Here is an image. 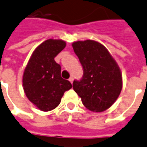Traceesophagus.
<instances>
[{"instance_id": "obj_1", "label": "esophagus", "mask_w": 147, "mask_h": 147, "mask_svg": "<svg viewBox=\"0 0 147 147\" xmlns=\"http://www.w3.org/2000/svg\"><path fill=\"white\" fill-rule=\"evenodd\" d=\"M69 81L71 83H73V82H74V78H73V77H70V78H69Z\"/></svg>"}]
</instances>
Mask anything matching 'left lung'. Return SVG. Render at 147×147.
I'll list each match as a JSON object with an SVG mask.
<instances>
[{"mask_svg":"<svg viewBox=\"0 0 147 147\" xmlns=\"http://www.w3.org/2000/svg\"><path fill=\"white\" fill-rule=\"evenodd\" d=\"M73 48L83 68L80 81L73 88L86 108L95 113L109 108L121 94L122 74L108 49L99 42L87 39L74 42Z\"/></svg>","mask_w":147,"mask_h":147,"instance_id":"8db88e82","label":"left lung"}]
</instances>
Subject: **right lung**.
<instances>
[{
    "label": "right lung",
    "instance_id": "right-lung-1",
    "mask_svg": "<svg viewBox=\"0 0 147 147\" xmlns=\"http://www.w3.org/2000/svg\"><path fill=\"white\" fill-rule=\"evenodd\" d=\"M66 46L61 39H47L34 49L22 77L23 90L32 103L44 112L61 103L64 93L72 84L61 76V65L54 58Z\"/></svg>",
    "mask_w": 147,
    "mask_h": 147
}]
</instances>
